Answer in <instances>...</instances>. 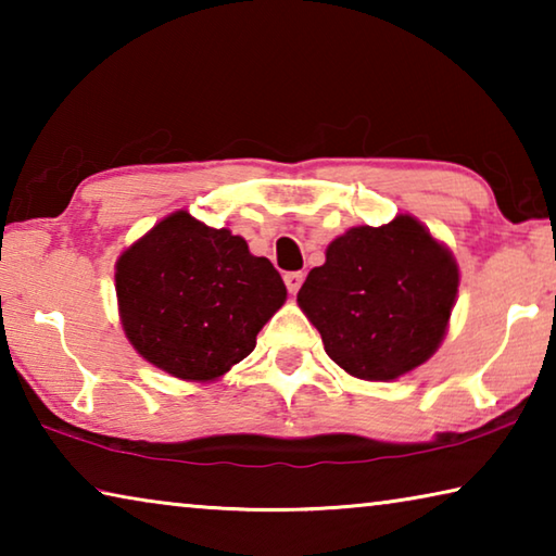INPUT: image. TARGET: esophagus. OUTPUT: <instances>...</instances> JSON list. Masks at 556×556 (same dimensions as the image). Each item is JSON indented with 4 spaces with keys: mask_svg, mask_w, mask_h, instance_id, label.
Here are the masks:
<instances>
[{
    "mask_svg": "<svg viewBox=\"0 0 556 556\" xmlns=\"http://www.w3.org/2000/svg\"><path fill=\"white\" fill-rule=\"evenodd\" d=\"M285 285L289 289V294H296V291L301 289V285H304V271H287Z\"/></svg>",
    "mask_w": 556,
    "mask_h": 556,
    "instance_id": "esophagus-1",
    "label": "esophagus"
}]
</instances>
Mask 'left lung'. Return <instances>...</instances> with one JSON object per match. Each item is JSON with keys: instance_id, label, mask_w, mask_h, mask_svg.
I'll list each match as a JSON object with an SVG mask.
<instances>
[{"instance_id": "8db88e82", "label": "left lung", "mask_w": 556, "mask_h": 556, "mask_svg": "<svg viewBox=\"0 0 556 556\" xmlns=\"http://www.w3.org/2000/svg\"><path fill=\"white\" fill-rule=\"evenodd\" d=\"M454 252L414 215L357 225L326 248L296 304L328 357L357 380L388 382L439 351L458 294Z\"/></svg>"}]
</instances>
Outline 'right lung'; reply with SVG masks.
<instances>
[{
	"label": "right lung",
	"mask_w": 556,
	"mask_h": 556,
	"mask_svg": "<svg viewBox=\"0 0 556 556\" xmlns=\"http://www.w3.org/2000/svg\"><path fill=\"white\" fill-rule=\"evenodd\" d=\"M117 312L131 348L172 378L213 382L257 345L287 301L267 257L228 228L176 211L122 252Z\"/></svg>",
	"instance_id": "1"
}]
</instances>
